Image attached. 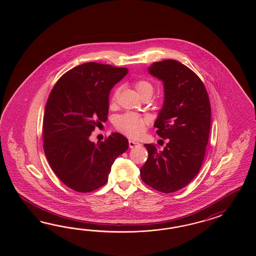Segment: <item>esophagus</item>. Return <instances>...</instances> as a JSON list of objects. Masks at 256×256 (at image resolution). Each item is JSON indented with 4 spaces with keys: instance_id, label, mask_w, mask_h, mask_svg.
Returning a JSON list of instances; mask_svg holds the SVG:
<instances>
[{
    "instance_id": "obj_1",
    "label": "esophagus",
    "mask_w": 256,
    "mask_h": 256,
    "mask_svg": "<svg viewBox=\"0 0 256 256\" xmlns=\"http://www.w3.org/2000/svg\"><path fill=\"white\" fill-rule=\"evenodd\" d=\"M128 144H130V148H135L136 146H140L139 142H137L135 140H128Z\"/></svg>"
}]
</instances>
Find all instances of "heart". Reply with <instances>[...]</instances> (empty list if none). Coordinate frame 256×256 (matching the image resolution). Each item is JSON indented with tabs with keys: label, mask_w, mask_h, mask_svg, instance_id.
<instances>
[{
	"label": "heart",
	"mask_w": 256,
	"mask_h": 256,
	"mask_svg": "<svg viewBox=\"0 0 256 256\" xmlns=\"http://www.w3.org/2000/svg\"><path fill=\"white\" fill-rule=\"evenodd\" d=\"M135 89L139 94L146 92H153L152 84L144 80H138L135 84ZM116 126L117 130L123 132L124 135L132 138H138L146 130L148 120L137 114L128 112L117 117Z\"/></svg>",
	"instance_id": "heart-1"
}]
</instances>
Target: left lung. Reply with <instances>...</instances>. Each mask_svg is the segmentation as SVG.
<instances>
[{
	"label": "left lung",
	"instance_id": "8db88e82",
	"mask_svg": "<svg viewBox=\"0 0 256 256\" xmlns=\"http://www.w3.org/2000/svg\"><path fill=\"white\" fill-rule=\"evenodd\" d=\"M148 72L163 82L164 101L154 126L167 144L162 151L144 144L148 158L140 178L170 194L186 186L200 170L210 137V98L200 78L176 60L154 62Z\"/></svg>",
	"mask_w": 256,
	"mask_h": 256
}]
</instances>
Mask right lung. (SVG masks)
I'll list each match as a JSON object with an SVG mask.
<instances>
[{"instance_id":"obj_1","label":"right lung","mask_w":256,"mask_h":256,"mask_svg":"<svg viewBox=\"0 0 256 256\" xmlns=\"http://www.w3.org/2000/svg\"><path fill=\"white\" fill-rule=\"evenodd\" d=\"M126 68L86 62L64 73L46 101L43 140L46 160L64 185L90 192L105 185L112 165L128 148L122 134L94 144L90 135L107 121L108 94Z\"/></svg>"}]
</instances>
